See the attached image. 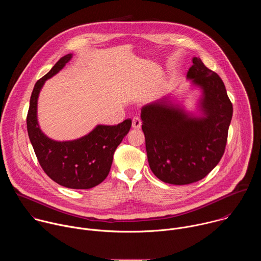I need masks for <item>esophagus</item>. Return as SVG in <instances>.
<instances>
[{
  "mask_svg": "<svg viewBox=\"0 0 261 261\" xmlns=\"http://www.w3.org/2000/svg\"><path fill=\"white\" fill-rule=\"evenodd\" d=\"M132 127L134 129H139L141 127V120L139 118H137V117L133 118V120H132Z\"/></svg>",
  "mask_w": 261,
  "mask_h": 261,
  "instance_id": "34e87169",
  "label": "esophagus"
}]
</instances>
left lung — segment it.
Segmentation results:
<instances>
[{
    "mask_svg": "<svg viewBox=\"0 0 261 261\" xmlns=\"http://www.w3.org/2000/svg\"><path fill=\"white\" fill-rule=\"evenodd\" d=\"M187 77L201 87L204 117L191 118L166 99L141 109L148 165L162 181L188 185L202 179L220 162L232 118L224 83L199 58H193Z\"/></svg>",
    "mask_w": 261,
    "mask_h": 261,
    "instance_id": "obj_1",
    "label": "left lung"
}]
</instances>
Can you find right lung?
Wrapping results in <instances>:
<instances>
[{"instance_id": "1", "label": "right lung", "mask_w": 261, "mask_h": 261, "mask_svg": "<svg viewBox=\"0 0 261 261\" xmlns=\"http://www.w3.org/2000/svg\"><path fill=\"white\" fill-rule=\"evenodd\" d=\"M72 55L61 58L51 70L36 83L27 116L28 134L36 157L44 172L56 182L70 189H90L109 173L114 154L129 132L132 121L116 126H97L88 135L72 141H55L46 137L37 122V100L45 81L69 62Z\"/></svg>"}]
</instances>
